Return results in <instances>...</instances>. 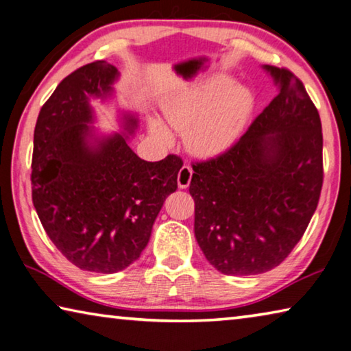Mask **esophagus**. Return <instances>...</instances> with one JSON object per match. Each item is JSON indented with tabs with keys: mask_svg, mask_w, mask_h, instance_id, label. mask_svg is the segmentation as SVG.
<instances>
[{
	"mask_svg": "<svg viewBox=\"0 0 351 351\" xmlns=\"http://www.w3.org/2000/svg\"><path fill=\"white\" fill-rule=\"evenodd\" d=\"M191 179H193V169L189 168L188 165H183L179 174H177V185H179V188H188L189 183H191Z\"/></svg>",
	"mask_w": 351,
	"mask_h": 351,
	"instance_id": "obj_1",
	"label": "esophagus"
}]
</instances>
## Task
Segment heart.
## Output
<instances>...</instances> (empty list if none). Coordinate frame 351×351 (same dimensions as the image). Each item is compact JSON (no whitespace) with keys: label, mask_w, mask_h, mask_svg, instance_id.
<instances>
[{"label":"heart","mask_w":351,"mask_h":351,"mask_svg":"<svg viewBox=\"0 0 351 351\" xmlns=\"http://www.w3.org/2000/svg\"><path fill=\"white\" fill-rule=\"evenodd\" d=\"M255 107V97L245 85L233 84L226 74H216L163 101L165 119L183 132L186 149L197 157H216L239 140ZM155 140L169 146L172 132L157 118L149 121Z\"/></svg>","instance_id":"1"}]
</instances>
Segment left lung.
Segmentation results:
<instances>
[{"instance_id":"obj_1","label":"left lung","mask_w":351,"mask_h":351,"mask_svg":"<svg viewBox=\"0 0 351 351\" xmlns=\"http://www.w3.org/2000/svg\"><path fill=\"white\" fill-rule=\"evenodd\" d=\"M278 95L227 152L193 165L194 234L226 275L271 271L302 239L317 208L322 123L302 80L264 65Z\"/></svg>"}]
</instances>
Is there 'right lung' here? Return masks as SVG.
<instances>
[{"label": "right lung", "mask_w": 351, "mask_h": 351, "mask_svg": "<svg viewBox=\"0 0 351 351\" xmlns=\"http://www.w3.org/2000/svg\"><path fill=\"white\" fill-rule=\"evenodd\" d=\"M106 60L84 65L57 85L34 130L32 202L46 234L82 271L114 274L138 260L155 217L177 189L183 162H145L129 135L96 136L90 97L106 99L118 79ZM136 119L125 117V129Z\"/></svg>", "instance_id": "add662e5"}]
</instances>
